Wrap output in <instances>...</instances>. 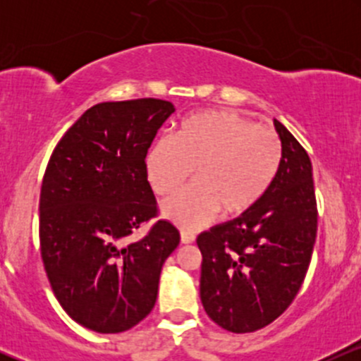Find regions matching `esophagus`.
Segmentation results:
<instances>
[{"mask_svg": "<svg viewBox=\"0 0 361 361\" xmlns=\"http://www.w3.org/2000/svg\"><path fill=\"white\" fill-rule=\"evenodd\" d=\"M195 241V234L181 231V244H192Z\"/></svg>", "mask_w": 361, "mask_h": 361, "instance_id": "esophagus-1", "label": "esophagus"}]
</instances>
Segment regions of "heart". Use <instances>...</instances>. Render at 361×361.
Listing matches in <instances>:
<instances>
[{"label":"heart","instance_id":"obj_1","mask_svg":"<svg viewBox=\"0 0 361 361\" xmlns=\"http://www.w3.org/2000/svg\"><path fill=\"white\" fill-rule=\"evenodd\" d=\"M281 144L270 128L234 111L205 110L181 122L175 139L159 137L146 154L152 190L171 195L192 176L197 181L163 204V215L197 229L221 212L235 217L252 209L279 171Z\"/></svg>","mask_w":361,"mask_h":361}]
</instances>
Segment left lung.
Wrapping results in <instances>:
<instances>
[{"mask_svg":"<svg viewBox=\"0 0 361 361\" xmlns=\"http://www.w3.org/2000/svg\"><path fill=\"white\" fill-rule=\"evenodd\" d=\"M281 142L279 171L252 209L197 238L200 299L207 316L231 333L268 326L295 299L317 233L309 154L273 120Z\"/></svg>","mask_w":361,"mask_h":361,"instance_id":"8db88e82","label":"left lung"}]
</instances>
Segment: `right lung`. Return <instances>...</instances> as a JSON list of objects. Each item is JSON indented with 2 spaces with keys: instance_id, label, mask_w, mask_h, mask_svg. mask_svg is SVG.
Listing matches in <instances>:
<instances>
[{
  "instance_id": "obj_1",
  "label": "right lung",
  "mask_w": 361,
  "mask_h": 361,
  "mask_svg": "<svg viewBox=\"0 0 361 361\" xmlns=\"http://www.w3.org/2000/svg\"><path fill=\"white\" fill-rule=\"evenodd\" d=\"M171 102H103L54 149L40 190V252L56 299L78 324L123 333L151 312L164 261L180 243L171 222L123 244L156 215L146 154Z\"/></svg>"
}]
</instances>
